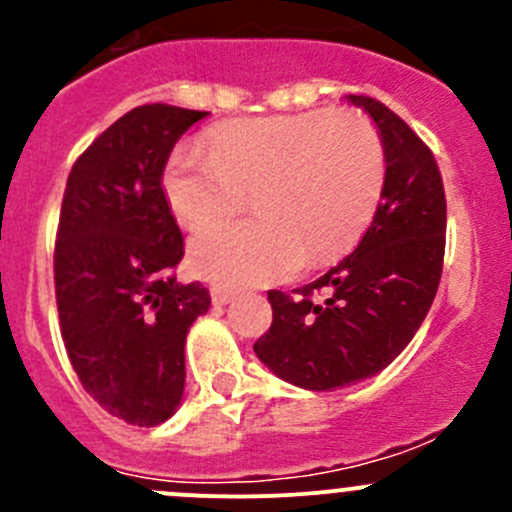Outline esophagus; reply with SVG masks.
Segmentation results:
<instances>
[{"mask_svg": "<svg viewBox=\"0 0 512 512\" xmlns=\"http://www.w3.org/2000/svg\"><path fill=\"white\" fill-rule=\"evenodd\" d=\"M232 297H235V292H232V289H225V287L210 289V299H213V304H227Z\"/></svg>", "mask_w": 512, "mask_h": 512, "instance_id": "obj_1", "label": "esophagus"}]
</instances>
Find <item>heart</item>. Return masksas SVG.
Listing matches in <instances>:
<instances>
[{
  "label": "heart",
  "mask_w": 512,
  "mask_h": 512,
  "mask_svg": "<svg viewBox=\"0 0 512 512\" xmlns=\"http://www.w3.org/2000/svg\"><path fill=\"white\" fill-rule=\"evenodd\" d=\"M386 180L381 133L364 113L317 111L235 118L208 133V153L175 148L163 193L195 230L237 213L252 193L257 218L205 227L190 242L195 272L225 287L262 285L347 250L364 232Z\"/></svg>",
  "instance_id": "1"
}]
</instances>
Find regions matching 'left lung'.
I'll return each mask as SVG.
<instances>
[{
    "label": "left lung",
    "instance_id": "left-lung-1",
    "mask_svg": "<svg viewBox=\"0 0 512 512\" xmlns=\"http://www.w3.org/2000/svg\"><path fill=\"white\" fill-rule=\"evenodd\" d=\"M379 126L386 180L352 255L309 285L270 289L272 324L255 354L280 379L329 391L374 376L414 339L446 252V193L431 148L371 96H349Z\"/></svg>",
    "mask_w": 512,
    "mask_h": 512
}]
</instances>
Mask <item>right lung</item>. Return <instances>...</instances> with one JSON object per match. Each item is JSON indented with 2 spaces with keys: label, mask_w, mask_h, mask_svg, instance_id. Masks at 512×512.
<instances>
[{
  "label": "right lung",
  "mask_w": 512,
  "mask_h": 512,
  "mask_svg": "<svg viewBox=\"0 0 512 512\" xmlns=\"http://www.w3.org/2000/svg\"><path fill=\"white\" fill-rule=\"evenodd\" d=\"M205 116L168 103L133 108L76 158L61 200V339L89 396L131 426L173 416L185 334L210 307L200 282L175 280L185 247L160 185L175 141Z\"/></svg>",
  "instance_id": "add662e5"
}]
</instances>
